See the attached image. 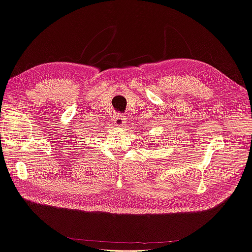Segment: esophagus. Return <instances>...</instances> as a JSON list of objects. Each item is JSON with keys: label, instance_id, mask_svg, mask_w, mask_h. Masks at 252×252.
<instances>
[{"label": "esophagus", "instance_id": "esophagus-1", "mask_svg": "<svg viewBox=\"0 0 252 252\" xmlns=\"http://www.w3.org/2000/svg\"><path fill=\"white\" fill-rule=\"evenodd\" d=\"M113 122H114V125H116V126L122 127V126L125 125L126 119L122 113H116V114H114V117H113Z\"/></svg>", "mask_w": 252, "mask_h": 252}]
</instances>
